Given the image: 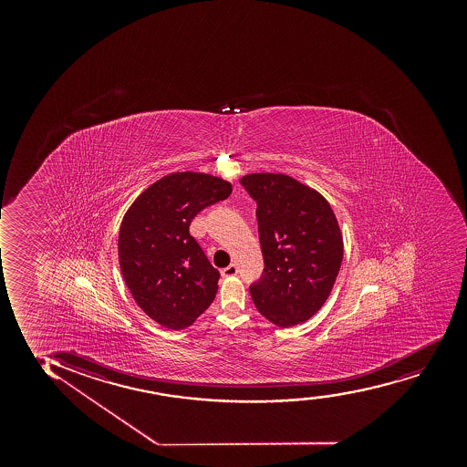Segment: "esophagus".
<instances>
[{"label":"esophagus","instance_id":"esophagus-1","mask_svg":"<svg viewBox=\"0 0 467 467\" xmlns=\"http://www.w3.org/2000/svg\"><path fill=\"white\" fill-rule=\"evenodd\" d=\"M236 274H238V268H236L235 263H232V265H229L227 268L221 271V275H223V277H234Z\"/></svg>","mask_w":467,"mask_h":467}]
</instances>
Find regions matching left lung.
<instances>
[{
	"label": "left lung",
	"instance_id": "1",
	"mask_svg": "<svg viewBox=\"0 0 467 467\" xmlns=\"http://www.w3.org/2000/svg\"><path fill=\"white\" fill-rule=\"evenodd\" d=\"M257 202L265 274L251 296L260 315L291 327L317 315L343 262V235L327 199L282 172L240 179Z\"/></svg>",
	"mask_w": 467,
	"mask_h": 467
}]
</instances>
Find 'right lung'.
<instances>
[{
	"instance_id": "add662e5",
	"label": "right lung",
	"mask_w": 467,
	"mask_h": 467,
	"mask_svg": "<svg viewBox=\"0 0 467 467\" xmlns=\"http://www.w3.org/2000/svg\"><path fill=\"white\" fill-rule=\"evenodd\" d=\"M231 193L232 183L213 174L171 172L141 192L124 213L119 268L137 306L161 327H190L213 302L220 273L190 235V224Z\"/></svg>"
}]
</instances>
